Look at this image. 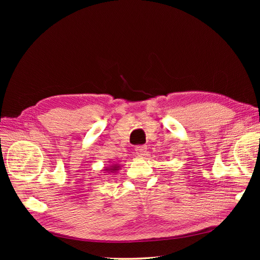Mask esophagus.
<instances>
[{
	"label": "esophagus",
	"mask_w": 260,
	"mask_h": 260,
	"mask_svg": "<svg viewBox=\"0 0 260 260\" xmlns=\"http://www.w3.org/2000/svg\"><path fill=\"white\" fill-rule=\"evenodd\" d=\"M146 146L145 145H138L137 147H136V154L138 155V156H144L145 155V153H146Z\"/></svg>",
	"instance_id": "1"
}]
</instances>
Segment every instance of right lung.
Here are the masks:
<instances>
[{
    "instance_id": "add662e5",
    "label": "right lung",
    "mask_w": 260,
    "mask_h": 260,
    "mask_svg": "<svg viewBox=\"0 0 260 260\" xmlns=\"http://www.w3.org/2000/svg\"><path fill=\"white\" fill-rule=\"evenodd\" d=\"M119 168H120V166H119V165H111V166H109V167H105V171L106 172H113V174H115V172L116 171H118V170H119Z\"/></svg>"
}]
</instances>
